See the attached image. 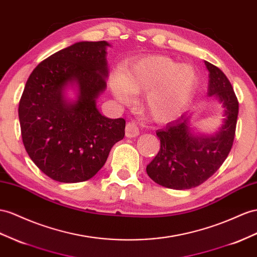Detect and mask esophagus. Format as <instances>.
<instances>
[{"label": "esophagus", "instance_id": "34e87169", "mask_svg": "<svg viewBox=\"0 0 257 257\" xmlns=\"http://www.w3.org/2000/svg\"><path fill=\"white\" fill-rule=\"evenodd\" d=\"M139 126L135 121H130L126 126V137L128 138H136L139 136Z\"/></svg>", "mask_w": 257, "mask_h": 257}]
</instances>
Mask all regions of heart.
<instances>
[{"instance_id": "heart-1", "label": "heart", "mask_w": 257, "mask_h": 257, "mask_svg": "<svg viewBox=\"0 0 257 257\" xmlns=\"http://www.w3.org/2000/svg\"><path fill=\"white\" fill-rule=\"evenodd\" d=\"M197 84L192 66L180 65L161 55L147 56L120 72L110 82L118 101L129 105L134 95L147 92L146 107L156 121L167 122L178 117L191 98Z\"/></svg>"}]
</instances>
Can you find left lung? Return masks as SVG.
I'll list each match as a JSON object with an SVG mask.
<instances>
[{
  "mask_svg": "<svg viewBox=\"0 0 257 257\" xmlns=\"http://www.w3.org/2000/svg\"><path fill=\"white\" fill-rule=\"evenodd\" d=\"M207 94L221 105L222 123L207 135L191 123L192 111L156 131L161 150L147 166L149 177L157 185L175 190L200 186L213 176L232 148L239 103L226 75L206 61Z\"/></svg>",
  "mask_w": 257,
  "mask_h": 257,
  "instance_id": "obj_1",
  "label": "left lung"
}]
</instances>
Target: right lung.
Instances as JSON below:
<instances>
[{
    "label": "right lung",
    "instance_id": "obj_1",
    "mask_svg": "<svg viewBox=\"0 0 257 257\" xmlns=\"http://www.w3.org/2000/svg\"><path fill=\"white\" fill-rule=\"evenodd\" d=\"M108 47L106 41L77 42L41 62L26 82L18 107L24 146L55 181L89 180L123 139V118L105 117L96 105L109 75Z\"/></svg>",
    "mask_w": 257,
    "mask_h": 257
}]
</instances>
